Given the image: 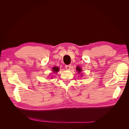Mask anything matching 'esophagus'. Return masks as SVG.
Here are the masks:
<instances>
[{
	"label": "esophagus",
	"mask_w": 129,
	"mask_h": 129,
	"mask_svg": "<svg viewBox=\"0 0 129 129\" xmlns=\"http://www.w3.org/2000/svg\"><path fill=\"white\" fill-rule=\"evenodd\" d=\"M65 68L67 70H69L71 69V65H66L65 66Z\"/></svg>",
	"instance_id": "34e87169"
}]
</instances>
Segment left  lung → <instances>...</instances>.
Returning a JSON list of instances; mask_svg holds the SVG:
<instances>
[{"label":"left lung","mask_w":129,"mask_h":129,"mask_svg":"<svg viewBox=\"0 0 129 129\" xmlns=\"http://www.w3.org/2000/svg\"><path fill=\"white\" fill-rule=\"evenodd\" d=\"M76 71H77V72L79 73H80L82 72L81 68H80L79 66H77V67H76Z\"/></svg>","instance_id":"1"}]
</instances>
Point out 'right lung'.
Returning <instances> with one entry per match:
<instances>
[{
    "label": "right lung",
    "instance_id": "right-lung-1",
    "mask_svg": "<svg viewBox=\"0 0 129 129\" xmlns=\"http://www.w3.org/2000/svg\"><path fill=\"white\" fill-rule=\"evenodd\" d=\"M59 68H58V67H54L53 68H52V70H53V72L54 73H56L57 72H58V71H59Z\"/></svg>",
    "mask_w": 129,
    "mask_h": 129
}]
</instances>
